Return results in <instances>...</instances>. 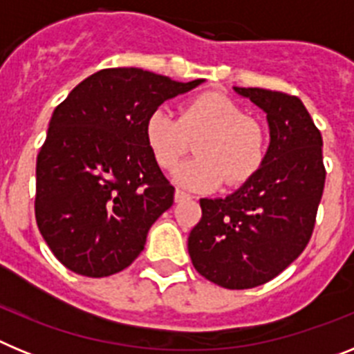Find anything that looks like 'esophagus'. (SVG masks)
I'll return each mask as SVG.
<instances>
[{"mask_svg":"<svg viewBox=\"0 0 354 354\" xmlns=\"http://www.w3.org/2000/svg\"><path fill=\"white\" fill-rule=\"evenodd\" d=\"M187 198H192V195H187L183 189H175V202H184Z\"/></svg>","mask_w":354,"mask_h":354,"instance_id":"1","label":"esophagus"}]
</instances>
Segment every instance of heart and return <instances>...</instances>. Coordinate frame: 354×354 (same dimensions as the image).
Returning <instances> with one entry per match:
<instances>
[{
  "label": "heart",
  "mask_w": 354,
  "mask_h": 354,
  "mask_svg": "<svg viewBox=\"0 0 354 354\" xmlns=\"http://www.w3.org/2000/svg\"><path fill=\"white\" fill-rule=\"evenodd\" d=\"M150 152L165 170H171L192 150L198 158L184 162L175 180L196 192H212L221 183L241 186L257 174L268 158L270 136L259 118L223 93L207 92L184 102L180 115L158 108L145 122Z\"/></svg>",
  "instance_id": "b5f03b06"
}]
</instances>
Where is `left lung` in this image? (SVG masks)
<instances>
[{"label":"left lung","instance_id":"1","mask_svg":"<svg viewBox=\"0 0 354 354\" xmlns=\"http://www.w3.org/2000/svg\"><path fill=\"white\" fill-rule=\"evenodd\" d=\"M268 113L271 143L261 170L225 198H202L187 237L195 270L225 289L273 280L301 255L314 232L326 168L323 136L296 95L241 88Z\"/></svg>","mask_w":354,"mask_h":354}]
</instances>
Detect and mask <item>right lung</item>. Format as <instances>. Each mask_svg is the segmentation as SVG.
I'll use <instances>...</instances> for the list:
<instances>
[{"instance_id": "1", "label": "right lung", "mask_w": 354, "mask_h": 354, "mask_svg": "<svg viewBox=\"0 0 354 354\" xmlns=\"http://www.w3.org/2000/svg\"><path fill=\"white\" fill-rule=\"evenodd\" d=\"M179 83L142 68H102L56 106L37 156L35 220L55 257L83 277L126 270L174 204L145 140V122Z\"/></svg>"}]
</instances>
